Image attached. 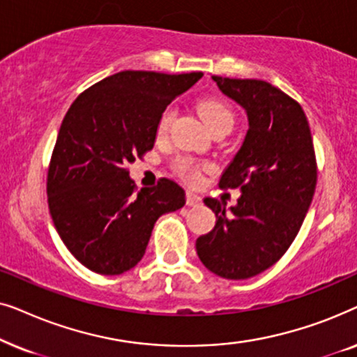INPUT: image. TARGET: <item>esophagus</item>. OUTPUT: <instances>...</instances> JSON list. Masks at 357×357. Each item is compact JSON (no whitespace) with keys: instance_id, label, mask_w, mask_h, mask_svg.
Listing matches in <instances>:
<instances>
[{"instance_id":"1","label":"esophagus","mask_w":357,"mask_h":357,"mask_svg":"<svg viewBox=\"0 0 357 357\" xmlns=\"http://www.w3.org/2000/svg\"><path fill=\"white\" fill-rule=\"evenodd\" d=\"M199 204H202V197L193 192H187V206H199Z\"/></svg>"}]
</instances>
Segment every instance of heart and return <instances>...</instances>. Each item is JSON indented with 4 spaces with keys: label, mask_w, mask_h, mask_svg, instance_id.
Masks as SVG:
<instances>
[{
    "label": "heart",
    "mask_w": 357,
    "mask_h": 357,
    "mask_svg": "<svg viewBox=\"0 0 357 357\" xmlns=\"http://www.w3.org/2000/svg\"><path fill=\"white\" fill-rule=\"evenodd\" d=\"M197 109L204 120V123L208 125V128L214 131L218 128H222V126H231L234 125V114L226 102L221 99H216V97H206V99H202L198 102ZM174 119V109H165L162 115L159 116L158 121V136H164L169 131V126L172 123ZM174 169L180 177L190 180V182H197L199 177V167L198 164L195 162L193 159L190 158H178L174 162Z\"/></svg>",
    "instance_id": "b5f03b06"
}]
</instances>
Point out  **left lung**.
Returning <instances> with one entry per match:
<instances>
[{
  "label": "left lung",
  "mask_w": 357,
  "mask_h": 357,
  "mask_svg": "<svg viewBox=\"0 0 357 357\" xmlns=\"http://www.w3.org/2000/svg\"><path fill=\"white\" fill-rule=\"evenodd\" d=\"M213 79L245 109L248 131L219 180L221 188H241V198L231 213L204 198L216 226L197 238V253L214 275L247 280L275 265L304 222L317 185L314 141L299 102L270 82Z\"/></svg>",
  "instance_id": "8db88e82"
}]
</instances>
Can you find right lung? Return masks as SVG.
<instances>
[{"label": "right lung", "mask_w": 357, "mask_h": 357, "mask_svg": "<svg viewBox=\"0 0 357 357\" xmlns=\"http://www.w3.org/2000/svg\"><path fill=\"white\" fill-rule=\"evenodd\" d=\"M202 76L120 71L66 112L48 165V209L63 243L91 271L112 276L138 265L159 216L185 204L183 188L169 178L136 192L128 164L153 149L165 107Z\"/></svg>", "instance_id": "1"}]
</instances>
